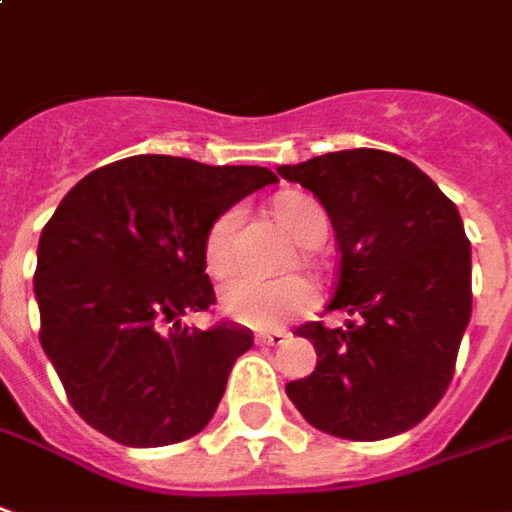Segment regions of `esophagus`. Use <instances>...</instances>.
Segmentation results:
<instances>
[{
  "label": "esophagus",
  "instance_id": "34e87169",
  "mask_svg": "<svg viewBox=\"0 0 512 512\" xmlns=\"http://www.w3.org/2000/svg\"><path fill=\"white\" fill-rule=\"evenodd\" d=\"M291 335L288 332H282V330H274V332H257L255 335V341L260 343V346H282V343L288 341Z\"/></svg>",
  "mask_w": 512,
  "mask_h": 512
}]
</instances>
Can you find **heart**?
<instances>
[{
  "instance_id": "obj_1",
  "label": "heart",
  "mask_w": 512,
  "mask_h": 512,
  "mask_svg": "<svg viewBox=\"0 0 512 512\" xmlns=\"http://www.w3.org/2000/svg\"><path fill=\"white\" fill-rule=\"evenodd\" d=\"M274 213L285 230L299 244L313 246L327 232V216L313 196L282 194L274 202ZM244 221V207L232 205L221 210L207 227L205 235V266L213 274H227L238 260V230ZM318 293L307 277H282V280H263L255 274H235L224 280L219 288L221 310L246 327L255 330H277L293 318L313 310Z\"/></svg>"
}]
</instances>
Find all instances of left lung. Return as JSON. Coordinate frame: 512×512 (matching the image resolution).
<instances>
[{
	"mask_svg": "<svg viewBox=\"0 0 512 512\" xmlns=\"http://www.w3.org/2000/svg\"><path fill=\"white\" fill-rule=\"evenodd\" d=\"M280 177L324 205L338 241V282L327 310L346 327L302 324L316 371L285 385L321 432L382 441L416 427L455 374L471 318V246L455 202L410 160L382 149H343Z\"/></svg>",
	"mask_w": 512,
	"mask_h": 512,
	"instance_id": "8db88e82",
	"label": "left lung"
}]
</instances>
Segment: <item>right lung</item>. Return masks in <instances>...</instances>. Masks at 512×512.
<instances>
[{
	"label": "right lung",
	"mask_w": 512,
	"mask_h": 512,
	"mask_svg": "<svg viewBox=\"0 0 512 512\" xmlns=\"http://www.w3.org/2000/svg\"><path fill=\"white\" fill-rule=\"evenodd\" d=\"M271 182L263 166L135 155L63 196L38 241L41 346L94 430L141 449L205 430L255 338L232 321L180 327V316L216 305L207 227Z\"/></svg>",
	"instance_id": "right-lung-1"
}]
</instances>
